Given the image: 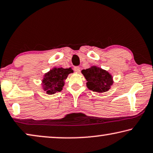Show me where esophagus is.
<instances>
[{"label": "esophagus", "mask_w": 153, "mask_h": 153, "mask_svg": "<svg viewBox=\"0 0 153 153\" xmlns=\"http://www.w3.org/2000/svg\"><path fill=\"white\" fill-rule=\"evenodd\" d=\"M74 71L76 72V73H79L80 71V68L79 67V66H75L74 68Z\"/></svg>", "instance_id": "esophagus-1"}]
</instances>
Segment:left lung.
I'll return each mask as SVG.
<instances>
[{"label":"left lung","mask_w":153,"mask_h":153,"mask_svg":"<svg viewBox=\"0 0 153 153\" xmlns=\"http://www.w3.org/2000/svg\"><path fill=\"white\" fill-rule=\"evenodd\" d=\"M82 74L87 79V87L93 91L103 93L110 89L113 84L112 77L107 71L97 66H91L87 69H83Z\"/></svg>","instance_id":"left-lung-1"}]
</instances>
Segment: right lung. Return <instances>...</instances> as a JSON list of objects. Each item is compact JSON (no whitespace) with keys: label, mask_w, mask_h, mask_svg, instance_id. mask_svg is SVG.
<instances>
[{"label":"right lung","mask_w":153,"mask_h":153,"mask_svg":"<svg viewBox=\"0 0 153 153\" xmlns=\"http://www.w3.org/2000/svg\"><path fill=\"white\" fill-rule=\"evenodd\" d=\"M73 72L71 68H53L44 75L42 80L43 89L50 95L60 92L64 85V80L68 75Z\"/></svg>","instance_id":"1"}]
</instances>
